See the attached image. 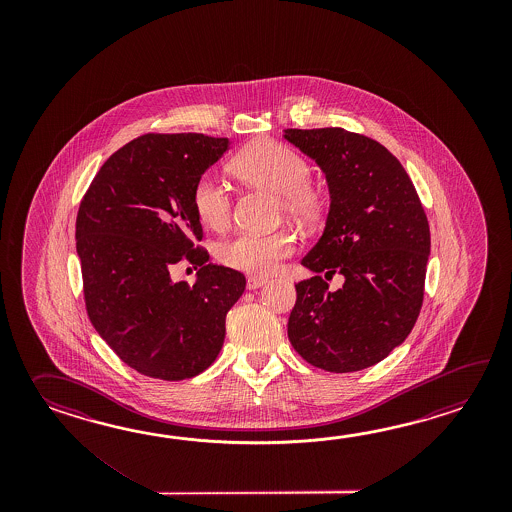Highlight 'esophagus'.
Instances as JSON below:
<instances>
[{"label":"esophagus","mask_w":512,"mask_h":512,"mask_svg":"<svg viewBox=\"0 0 512 512\" xmlns=\"http://www.w3.org/2000/svg\"><path fill=\"white\" fill-rule=\"evenodd\" d=\"M267 283V278H263V276H251L249 280H247V289H260L261 285H265Z\"/></svg>","instance_id":"34e87169"}]
</instances>
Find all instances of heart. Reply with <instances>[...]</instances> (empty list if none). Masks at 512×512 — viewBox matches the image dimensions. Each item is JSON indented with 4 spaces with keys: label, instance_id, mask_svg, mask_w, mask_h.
I'll use <instances>...</instances> for the list:
<instances>
[{
    "label": "heart",
    "instance_id": "b5f03b06",
    "mask_svg": "<svg viewBox=\"0 0 512 512\" xmlns=\"http://www.w3.org/2000/svg\"><path fill=\"white\" fill-rule=\"evenodd\" d=\"M230 170L241 181L278 194L282 199V214L296 223L315 225L326 212V192L309 181L311 166L307 159L282 142L269 139L254 142L230 163ZM192 203L197 218L210 229H225L232 219V192L216 175L205 174L197 181ZM294 251L296 240L289 230L271 234L241 232L219 243L218 258L238 271L269 274Z\"/></svg>",
    "mask_w": 512,
    "mask_h": 512
}]
</instances>
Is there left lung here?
I'll list each match as a JSON object with an SVG mask.
<instances>
[{
  "label": "left lung",
  "mask_w": 512,
  "mask_h": 512,
  "mask_svg": "<svg viewBox=\"0 0 512 512\" xmlns=\"http://www.w3.org/2000/svg\"><path fill=\"white\" fill-rule=\"evenodd\" d=\"M326 174V229L302 265L287 335L302 359L348 373L386 359L423 305L430 227L412 179L381 142L342 128L283 130ZM345 276L337 292L318 271Z\"/></svg>",
  "instance_id": "obj_1"
}]
</instances>
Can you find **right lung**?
Instances as JSON below:
<instances>
[{"mask_svg":"<svg viewBox=\"0 0 512 512\" xmlns=\"http://www.w3.org/2000/svg\"><path fill=\"white\" fill-rule=\"evenodd\" d=\"M229 139L148 133L113 153L80 203L77 252L87 315L122 362L146 377L183 381L216 360L225 318L245 276L207 263L192 194ZM179 262L199 266L174 283Z\"/></svg>","mask_w":512,"mask_h":512,"instance_id":"add662e5","label":"right lung"}]
</instances>
